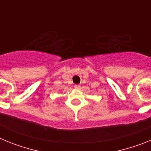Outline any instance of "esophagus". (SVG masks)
<instances>
[{"label":"esophagus","mask_w":151,"mask_h":151,"mask_svg":"<svg viewBox=\"0 0 151 151\" xmlns=\"http://www.w3.org/2000/svg\"><path fill=\"white\" fill-rule=\"evenodd\" d=\"M74 87H75V88L79 89L80 88H81V85H75V86H74Z\"/></svg>","instance_id":"esophagus-1"}]
</instances>
